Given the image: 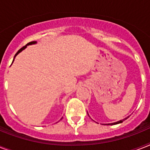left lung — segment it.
<instances>
[{"label": "left lung", "instance_id": "obj_1", "mask_svg": "<svg viewBox=\"0 0 150 150\" xmlns=\"http://www.w3.org/2000/svg\"><path fill=\"white\" fill-rule=\"evenodd\" d=\"M128 117H127V118H128ZM127 118H125V119H127ZM125 119H123V120H121V121H117V122H115V123L108 124V125H117V124H120V123H122V122H123V121H125Z\"/></svg>", "mask_w": 150, "mask_h": 150}]
</instances>
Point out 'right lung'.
<instances>
[{
    "label": "right lung",
    "instance_id": "1",
    "mask_svg": "<svg viewBox=\"0 0 150 150\" xmlns=\"http://www.w3.org/2000/svg\"><path fill=\"white\" fill-rule=\"evenodd\" d=\"M36 43V42H35V41H33V42H30V43H27L26 45H25V46H24V47H22V48H21V49H20V50H18V52H17V53H16V54H15V57H14V58H15V57L17 56V54H18V53H20V52L22 51V50H24L25 48L27 46H28V45H31V44H34V43ZM13 61H14V60H13ZM12 62H13V61H12Z\"/></svg>",
    "mask_w": 150,
    "mask_h": 150
}]
</instances>
